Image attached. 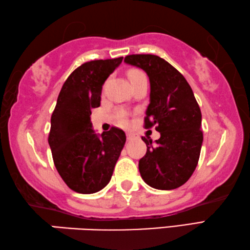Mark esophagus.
I'll use <instances>...</instances> for the list:
<instances>
[{"label":"esophagus","instance_id":"esophagus-1","mask_svg":"<svg viewBox=\"0 0 250 250\" xmlns=\"http://www.w3.org/2000/svg\"><path fill=\"white\" fill-rule=\"evenodd\" d=\"M126 136H127V141H130V139H133V135L132 134L127 133V134H126Z\"/></svg>","mask_w":250,"mask_h":250}]
</instances>
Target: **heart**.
<instances>
[{"instance_id":"obj_1","label":"heart","mask_w":250,"mask_h":250,"mask_svg":"<svg viewBox=\"0 0 250 250\" xmlns=\"http://www.w3.org/2000/svg\"><path fill=\"white\" fill-rule=\"evenodd\" d=\"M127 76H128V79H129L130 83H134L135 81H137L138 79H141L142 77H145V74H144V73L141 71V70H138V69H132V70H129V71H128ZM121 123H122L123 125L127 124V121H126V118H125L124 116L121 117Z\"/></svg>"}]
</instances>
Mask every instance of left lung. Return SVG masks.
I'll use <instances>...</instances> for the list:
<instances>
[{"mask_svg":"<svg viewBox=\"0 0 250 250\" xmlns=\"http://www.w3.org/2000/svg\"><path fill=\"white\" fill-rule=\"evenodd\" d=\"M124 61L149 77L150 103L145 128L156 126L160 133L155 143L142 137L147 152L139 160V172L154 189H177L194 172L203 143L202 114L193 91L186 78L158 56L129 55Z\"/></svg>","mask_w":250,"mask_h":250,"instance_id":"1","label":"left lung"}]
</instances>
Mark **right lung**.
I'll return each instance as SVG.
<instances>
[{
    "label": "right lung",
    "instance_id": "right-lung-1",
    "mask_svg": "<svg viewBox=\"0 0 250 250\" xmlns=\"http://www.w3.org/2000/svg\"><path fill=\"white\" fill-rule=\"evenodd\" d=\"M123 57L81 64L63 83L48 136L57 171L70 189L91 194L107 186L126 142L122 129L95 134L92 108L101 104L102 85Z\"/></svg>",
    "mask_w": 250,
    "mask_h": 250
}]
</instances>
